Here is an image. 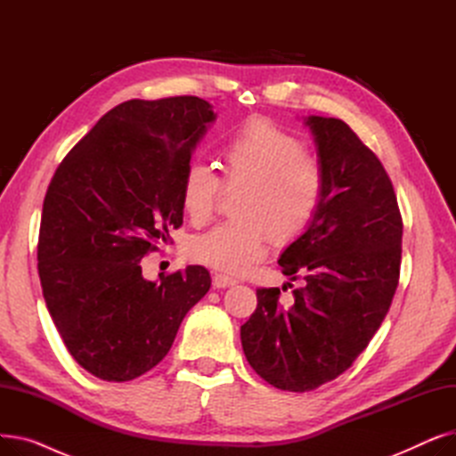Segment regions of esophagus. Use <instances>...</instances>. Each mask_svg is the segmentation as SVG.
<instances>
[{
    "label": "esophagus",
    "mask_w": 456,
    "mask_h": 456,
    "mask_svg": "<svg viewBox=\"0 0 456 456\" xmlns=\"http://www.w3.org/2000/svg\"><path fill=\"white\" fill-rule=\"evenodd\" d=\"M232 284H236V281L232 277L224 275V273H216L212 277V286H214V289H227V286H232Z\"/></svg>",
    "instance_id": "obj_1"
}]
</instances>
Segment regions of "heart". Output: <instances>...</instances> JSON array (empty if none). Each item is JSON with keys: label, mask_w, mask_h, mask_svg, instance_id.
Wrapping results in <instances>:
<instances>
[{"label": "heart", "mask_w": 456, "mask_h": 456, "mask_svg": "<svg viewBox=\"0 0 456 456\" xmlns=\"http://www.w3.org/2000/svg\"><path fill=\"white\" fill-rule=\"evenodd\" d=\"M227 188L244 186L229 220L194 236L188 256L227 275H242L268 251L270 231L281 242L299 236L314 220L325 179L305 143L268 118H249L222 150ZM224 184L210 166L190 162L181 179V203L191 224H207Z\"/></svg>", "instance_id": "heart-1"}]
</instances>
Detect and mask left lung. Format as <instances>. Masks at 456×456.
Instances as JSON below:
<instances>
[{
    "instance_id": "left-lung-1",
    "label": "left lung",
    "mask_w": 456,
    "mask_h": 456,
    "mask_svg": "<svg viewBox=\"0 0 456 456\" xmlns=\"http://www.w3.org/2000/svg\"><path fill=\"white\" fill-rule=\"evenodd\" d=\"M305 124L323 200L279 258L282 273L305 286L290 306L279 305V289H258L240 327L251 368L286 392L316 390L351 368L388 314L401 266L403 220L385 166L342 119L308 116Z\"/></svg>"
}]
</instances>
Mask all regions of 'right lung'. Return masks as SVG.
Instances as JSON below:
<instances>
[{"instance_id": "1", "label": "right lung", "mask_w": 456, "mask_h": 456, "mask_svg": "<svg viewBox=\"0 0 456 456\" xmlns=\"http://www.w3.org/2000/svg\"><path fill=\"white\" fill-rule=\"evenodd\" d=\"M214 119L196 95L119 103L71 148L47 186L42 294L66 349L94 377L124 382L155 368L210 289L203 266L153 282L140 260L183 225L181 179Z\"/></svg>"}]
</instances>
